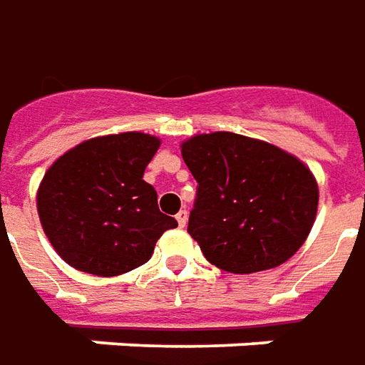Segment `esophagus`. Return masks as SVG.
I'll return each instance as SVG.
<instances>
[{
	"label": "esophagus",
	"mask_w": 365,
	"mask_h": 365,
	"mask_svg": "<svg viewBox=\"0 0 365 365\" xmlns=\"http://www.w3.org/2000/svg\"><path fill=\"white\" fill-rule=\"evenodd\" d=\"M175 220H178V225H180V227H185V224H187V212H185V210H180V212L175 214Z\"/></svg>",
	"instance_id": "1"
}]
</instances>
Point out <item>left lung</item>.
<instances>
[{
	"label": "left lung",
	"instance_id": "left-lung-1",
	"mask_svg": "<svg viewBox=\"0 0 365 365\" xmlns=\"http://www.w3.org/2000/svg\"><path fill=\"white\" fill-rule=\"evenodd\" d=\"M182 155L197 182L187 234L210 264L232 274L262 272L306 242L318 183L297 158L230 131L183 141Z\"/></svg>",
	"mask_w": 365,
	"mask_h": 365
}]
</instances>
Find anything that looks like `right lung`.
<instances>
[{"label": "right lung", "mask_w": 365, "mask_h": 365, "mask_svg": "<svg viewBox=\"0 0 365 365\" xmlns=\"http://www.w3.org/2000/svg\"><path fill=\"white\" fill-rule=\"evenodd\" d=\"M158 148V138L140 131L103 135L76 145L47 170L37 214L69 266L120 276L143 266L163 232L178 227L143 180Z\"/></svg>", "instance_id": "add662e5"}]
</instances>
